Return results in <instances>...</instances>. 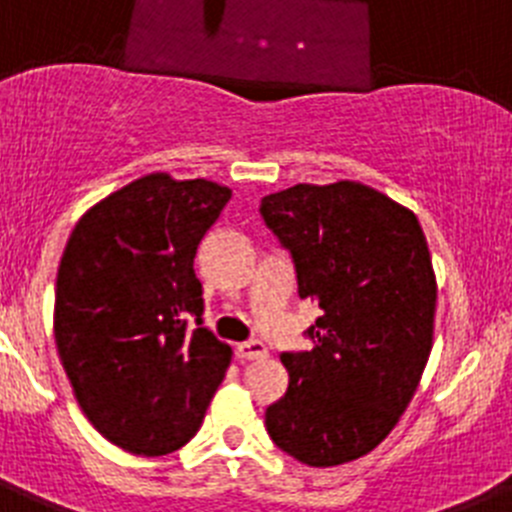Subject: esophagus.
<instances>
[{
    "mask_svg": "<svg viewBox=\"0 0 512 512\" xmlns=\"http://www.w3.org/2000/svg\"><path fill=\"white\" fill-rule=\"evenodd\" d=\"M235 354H238V359H264L269 351H266V343L259 341V338H253V341H246V343H238L235 346Z\"/></svg>",
    "mask_w": 512,
    "mask_h": 512,
    "instance_id": "34e87169",
    "label": "esophagus"
}]
</instances>
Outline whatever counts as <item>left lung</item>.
<instances>
[{
    "label": "left lung",
    "instance_id": "obj_1",
    "mask_svg": "<svg viewBox=\"0 0 512 512\" xmlns=\"http://www.w3.org/2000/svg\"><path fill=\"white\" fill-rule=\"evenodd\" d=\"M292 253L297 295L318 302L310 351H287L289 387L266 431L307 467L377 449L418 390L433 346L436 274L415 212L359 182L295 184L261 200Z\"/></svg>",
    "mask_w": 512,
    "mask_h": 512
}]
</instances>
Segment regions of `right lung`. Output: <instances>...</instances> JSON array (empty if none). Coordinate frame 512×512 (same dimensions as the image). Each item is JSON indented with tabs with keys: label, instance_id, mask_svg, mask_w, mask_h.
<instances>
[{
	"label": "right lung",
	"instance_id": "right-lung-1",
	"mask_svg": "<svg viewBox=\"0 0 512 512\" xmlns=\"http://www.w3.org/2000/svg\"><path fill=\"white\" fill-rule=\"evenodd\" d=\"M228 200V187L156 171L97 202L66 243L58 356L89 423L130 454L182 449L230 366L228 343L202 325L194 274L197 246Z\"/></svg>",
	"mask_w": 512,
	"mask_h": 512
}]
</instances>
